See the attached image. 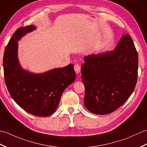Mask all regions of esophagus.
Segmentation results:
<instances>
[{"label":"esophagus","instance_id":"obj_1","mask_svg":"<svg viewBox=\"0 0 147 147\" xmlns=\"http://www.w3.org/2000/svg\"><path fill=\"white\" fill-rule=\"evenodd\" d=\"M74 71H75V72H76L77 74H78V73H80V71H81V66H80L79 64H77L74 65Z\"/></svg>","mask_w":147,"mask_h":147}]
</instances>
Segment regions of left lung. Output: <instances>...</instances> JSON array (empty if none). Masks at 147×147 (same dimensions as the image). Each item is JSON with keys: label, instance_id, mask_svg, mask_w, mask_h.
I'll return each mask as SVG.
<instances>
[{"label": "left lung", "instance_id": "1", "mask_svg": "<svg viewBox=\"0 0 147 147\" xmlns=\"http://www.w3.org/2000/svg\"><path fill=\"white\" fill-rule=\"evenodd\" d=\"M84 62L85 107L98 115L115 111L131 95L137 82L138 57L132 38L124 35L114 51L86 55Z\"/></svg>", "mask_w": 147, "mask_h": 147}]
</instances>
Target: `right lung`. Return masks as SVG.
Segmentation results:
<instances>
[{
    "instance_id": "add662e5",
    "label": "right lung",
    "mask_w": 147,
    "mask_h": 147,
    "mask_svg": "<svg viewBox=\"0 0 147 147\" xmlns=\"http://www.w3.org/2000/svg\"><path fill=\"white\" fill-rule=\"evenodd\" d=\"M36 27L30 25L16 31L6 46L3 58L5 82L12 98L28 113L40 117L52 114L64 90L76 78L73 64L35 73L21 67L18 59V41Z\"/></svg>"
}]
</instances>
